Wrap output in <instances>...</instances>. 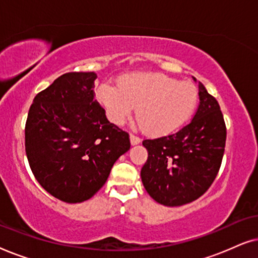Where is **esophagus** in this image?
<instances>
[{
  "label": "esophagus",
  "mask_w": 258,
  "mask_h": 258,
  "mask_svg": "<svg viewBox=\"0 0 258 258\" xmlns=\"http://www.w3.org/2000/svg\"><path fill=\"white\" fill-rule=\"evenodd\" d=\"M140 142H141L140 137H137L135 135H130V143H132V146H136V144H139Z\"/></svg>",
  "instance_id": "1"
}]
</instances>
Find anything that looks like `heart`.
Returning a JSON list of instances; mask_svg holds the SVG:
<instances>
[{
    "label": "heart",
    "mask_w": 258,
    "mask_h": 258,
    "mask_svg": "<svg viewBox=\"0 0 258 258\" xmlns=\"http://www.w3.org/2000/svg\"><path fill=\"white\" fill-rule=\"evenodd\" d=\"M96 96L108 118L118 125L137 108V119L154 136L168 135L184 125L199 102V91L192 83L158 73L130 74L118 81V87L104 83Z\"/></svg>",
    "instance_id": "1"
}]
</instances>
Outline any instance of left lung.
Instances as JSON below:
<instances>
[{
  "label": "left lung",
  "mask_w": 258,
  "mask_h": 258,
  "mask_svg": "<svg viewBox=\"0 0 258 258\" xmlns=\"http://www.w3.org/2000/svg\"><path fill=\"white\" fill-rule=\"evenodd\" d=\"M199 96V108L189 124L172 135L143 141L148 160L141 178L147 192L163 206L178 207L197 200L220 170L227 139L223 114L201 82Z\"/></svg>",
  "instance_id": "left-lung-1"
}]
</instances>
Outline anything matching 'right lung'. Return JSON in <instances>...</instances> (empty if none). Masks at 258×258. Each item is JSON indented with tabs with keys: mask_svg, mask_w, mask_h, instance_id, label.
Returning a JSON list of instances; mask_svg holds the SVG:
<instances>
[{
	"mask_svg": "<svg viewBox=\"0 0 258 258\" xmlns=\"http://www.w3.org/2000/svg\"><path fill=\"white\" fill-rule=\"evenodd\" d=\"M95 73H67L34 98L26 154L42 188L67 203L93 197L130 149L128 133L108 121L95 100Z\"/></svg>",
	"mask_w": 258,
	"mask_h": 258,
	"instance_id": "1",
	"label": "right lung"
}]
</instances>
